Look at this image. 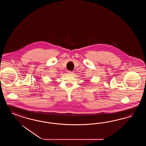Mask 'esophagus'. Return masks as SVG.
I'll use <instances>...</instances> for the list:
<instances>
[{
	"mask_svg": "<svg viewBox=\"0 0 146 146\" xmlns=\"http://www.w3.org/2000/svg\"><path fill=\"white\" fill-rule=\"evenodd\" d=\"M67 72H68V73L70 75H73V72H72V71H68Z\"/></svg>",
	"mask_w": 146,
	"mask_h": 146,
	"instance_id": "34e87169",
	"label": "esophagus"
}]
</instances>
